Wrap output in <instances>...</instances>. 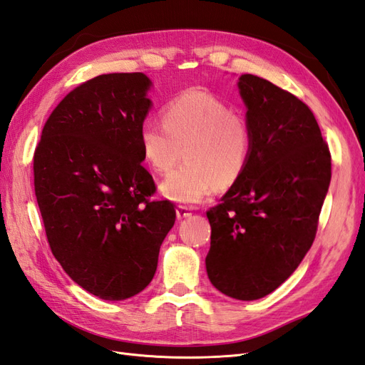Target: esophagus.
Masks as SVG:
<instances>
[{
    "mask_svg": "<svg viewBox=\"0 0 365 365\" xmlns=\"http://www.w3.org/2000/svg\"><path fill=\"white\" fill-rule=\"evenodd\" d=\"M175 214H177V219H185V217H190L191 216V208L185 207V205H179V207L175 208Z\"/></svg>",
    "mask_w": 365,
    "mask_h": 365,
    "instance_id": "esophagus-1",
    "label": "esophagus"
}]
</instances>
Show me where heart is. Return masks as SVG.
<instances>
[{
  "label": "heart",
  "instance_id": "obj_1",
  "mask_svg": "<svg viewBox=\"0 0 365 365\" xmlns=\"http://www.w3.org/2000/svg\"><path fill=\"white\" fill-rule=\"evenodd\" d=\"M163 126L140 129L145 160L158 174L185 165L160 185L168 200L194 205L214 188L227 190L244 175L253 151L248 118L214 93L192 89L171 100L162 112Z\"/></svg>",
  "mask_w": 365,
  "mask_h": 365
}]
</instances>
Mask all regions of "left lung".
Here are the masks:
<instances>
[{"instance_id": "left-lung-1", "label": "left lung", "mask_w": 365, "mask_h": 365, "mask_svg": "<svg viewBox=\"0 0 365 365\" xmlns=\"http://www.w3.org/2000/svg\"><path fill=\"white\" fill-rule=\"evenodd\" d=\"M253 133L244 175L212 207L211 284L239 301L260 299L302 262L331 179V155L312 109L273 83L239 78Z\"/></svg>"}]
</instances>
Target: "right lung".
Instances as JSON below:
<instances>
[{
	"mask_svg": "<svg viewBox=\"0 0 365 365\" xmlns=\"http://www.w3.org/2000/svg\"><path fill=\"white\" fill-rule=\"evenodd\" d=\"M142 72L105 73L52 110L34 154V185L52 255L73 282L123 301L151 282L175 222L170 200L151 202L140 129L153 101Z\"/></svg>",
	"mask_w": 365,
	"mask_h": 365,
	"instance_id": "add662e5",
	"label": "right lung"
}]
</instances>
